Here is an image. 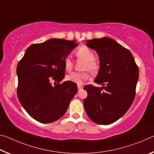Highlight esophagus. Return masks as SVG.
<instances>
[{
  "label": "esophagus",
  "mask_w": 154,
  "mask_h": 154,
  "mask_svg": "<svg viewBox=\"0 0 154 154\" xmlns=\"http://www.w3.org/2000/svg\"><path fill=\"white\" fill-rule=\"evenodd\" d=\"M77 88H78V90H81L82 89H83V85L81 84H78Z\"/></svg>",
  "instance_id": "obj_1"
}]
</instances>
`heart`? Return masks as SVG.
Wrapping results in <instances>:
<instances>
[{"instance_id":"heart-1","label":"heart","mask_w":154,"mask_h":154,"mask_svg":"<svg viewBox=\"0 0 154 154\" xmlns=\"http://www.w3.org/2000/svg\"><path fill=\"white\" fill-rule=\"evenodd\" d=\"M76 56L77 58L85 60L82 66V69L85 71L82 72H73L66 76V79L69 82H73L77 84H82L85 81L89 79L90 71L92 73H95L98 71V66L96 62L94 60V54L89 48L86 46H82L76 51ZM64 68L66 71L69 72L72 69V62L71 59L67 57L65 58Z\"/></svg>"}]
</instances>
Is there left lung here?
Wrapping results in <instances>:
<instances>
[{
  "instance_id": "left-lung-1",
  "label": "left lung",
  "mask_w": 154,
  "mask_h": 154,
  "mask_svg": "<svg viewBox=\"0 0 154 154\" xmlns=\"http://www.w3.org/2000/svg\"><path fill=\"white\" fill-rule=\"evenodd\" d=\"M86 45L99 56L100 69L94 82L103 86L83 88L88 92L83 100L85 111L95 123L111 124L122 118L133 103L139 68L131 52L112 38L87 40Z\"/></svg>"
}]
</instances>
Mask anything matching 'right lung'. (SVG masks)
<instances>
[{
  "label": "right lung",
  "mask_w": 154,
  "mask_h": 154,
  "mask_svg": "<svg viewBox=\"0 0 154 154\" xmlns=\"http://www.w3.org/2000/svg\"><path fill=\"white\" fill-rule=\"evenodd\" d=\"M77 45L75 41L51 38L28 47L18 62L17 98L35 120L51 123L66 112L77 85L69 81L59 83L64 77V60Z\"/></svg>",
  "instance_id": "add662e5"
}]
</instances>
